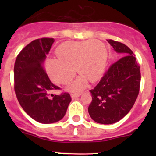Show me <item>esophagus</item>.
Segmentation results:
<instances>
[{
	"label": "esophagus",
	"mask_w": 156,
	"mask_h": 156,
	"mask_svg": "<svg viewBox=\"0 0 156 156\" xmlns=\"http://www.w3.org/2000/svg\"><path fill=\"white\" fill-rule=\"evenodd\" d=\"M81 94L80 93H72L71 94V97L73 99H76L77 98L79 97V96H80Z\"/></svg>",
	"instance_id": "1"
}]
</instances>
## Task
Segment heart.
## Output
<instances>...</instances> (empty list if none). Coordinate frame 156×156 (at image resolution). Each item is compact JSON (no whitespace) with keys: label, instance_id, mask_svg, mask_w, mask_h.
Segmentation results:
<instances>
[{"label":"heart","instance_id":"heart-1","mask_svg":"<svg viewBox=\"0 0 156 156\" xmlns=\"http://www.w3.org/2000/svg\"><path fill=\"white\" fill-rule=\"evenodd\" d=\"M58 58H48L46 69L54 82L68 83L75 75V68L80 75L72 83L69 89H83L87 81L95 82L102 75L107 61V50L101 41H67L56 49Z\"/></svg>","mask_w":156,"mask_h":156}]
</instances>
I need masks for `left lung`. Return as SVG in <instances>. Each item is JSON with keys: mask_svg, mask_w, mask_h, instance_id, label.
Segmentation results:
<instances>
[{"mask_svg": "<svg viewBox=\"0 0 156 156\" xmlns=\"http://www.w3.org/2000/svg\"><path fill=\"white\" fill-rule=\"evenodd\" d=\"M114 50L124 55L110 66L100 82L90 90L88 107L91 119L101 124H112L130 111L140 90V69L135 55L126 45L108 40Z\"/></svg>", "mask_w": 156, "mask_h": 156, "instance_id": "8db88e82", "label": "left lung"}]
</instances>
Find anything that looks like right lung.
I'll return each instance as SVG.
<instances>
[{
    "instance_id": "1",
    "label": "right lung",
    "mask_w": 156,
    "mask_h": 156,
    "mask_svg": "<svg viewBox=\"0 0 156 156\" xmlns=\"http://www.w3.org/2000/svg\"><path fill=\"white\" fill-rule=\"evenodd\" d=\"M54 41H33L18 55L14 66V87L19 104L32 119L45 124L61 120L72 100L66 92L52 94L60 87L52 83L43 66Z\"/></svg>"
}]
</instances>
